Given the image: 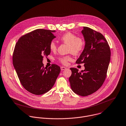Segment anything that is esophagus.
Segmentation results:
<instances>
[{"instance_id": "1", "label": "esophagus", "mask_w": 126, "mask_h": 126, "mask_svg": "<svg viewBox=\"0 0 126 126\" xmlns=\"http://www.w3.org/2000/svg\"><path fill=\"white\" fill-rule=\"evenodd\" d=\"M66 69V68H65V67H63V66H62V67H61V70H62V71H63V70H64L65 69Z\"/></svg>"}]
</instances>
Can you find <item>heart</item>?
<instances>
[{
  "label": "heart",
  "mask_w": 126,
  "mask_h": 126,
  "mask_svg": "<svg viewBox=\"0 0 126 126\" xmlns=\"http://www.w3.org/2000/svg\"><path fill=\"white\" fill-rule=\"evenodd\" d=\"M60 40L62 43L68 45V52L74 55H79L84 49L85 46V41L82 37L77 36L75 34L67 32L63 34L60 37ZM49 49L52 52L57 50V46L53 41L49 44ZM58 60L63 65L68 64L69 61L73 60L71 55L62 56L58 58Z\"/></svg>",
  "instance_id": "b5f03b06"
}]
</instances>
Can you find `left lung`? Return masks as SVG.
<instances>
[{
    "label": "left lung",
    "mask_w": 126,
    "mask_h": 126,
    "mask_svg": "<svg viewBox=\"0 0 126 126\" xmlns=\"http://www.w3.org/2000/svg\"><path fill=\"white\" fill-rule=\"evenodd\" d=\"M81 32L86 41L85 48L76 63H84L85 69L79 72L71 68L69 81L72 91L86 96L96 92L103 85L110 60V48L104 36L99 32L84 27Z\"/></svg>",
    "instance_id": "obj_1"
}]
</instances>
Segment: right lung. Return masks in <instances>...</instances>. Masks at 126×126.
<instances>
[{
  "label": "right lung",
  "instance_id": "obj_1",
  "mask_svg": "<svg viewBox=\"0 0 126 126\" xmlns=\"http://www.w3.org/2000/svg\"><path fill=\"white\" fill-rule=\"evenodd\" d=\"M55 31L36 29L18 39L13 54V63L20 81L29 92L41 95L54 86L60 72L59 66L48 68L43 63L44 56L50 53L49 44L56 36Z\"/></svg>",
  "mask_w": 126,
  "mask_h": 126
}]
</instances>
